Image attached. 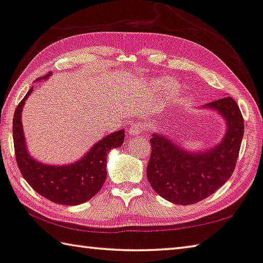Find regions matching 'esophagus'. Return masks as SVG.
<instances>
[{"mask_svg": "<svg viewBox=\"0 0 263 263\" xmlns=\"http://www.w3.org/2000/svg\"><path fill=\"white\" fill-rule=\"evenodd\" d=\"M144 130H145V124H142V123L133 124V125L130 126V128H128V135H130L131 137L138 136L139 133H141Z\"/></svg>", "mask_w": 263, "mask_h": 263, "instance_id": "34e87169", "label": "esophagus"}]
</instances>
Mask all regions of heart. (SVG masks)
I'll use <instances>...</instances> for the list:
<instances>
[{
    "mask_svg": "<svg viewBox=\"0 0 263 263\" xmlns=\"http://www.w3.org/2000/svg\"><path fill=\"white\" fill-rule=\"evenodd\" d=\"M151 88L157 92H162L164 90H168L169 94H175L177 91V81L175 79L169 77H162L153 79L149 82Z\"/></svg>",
    "mask_w": 263,
    "mask_h": 263,
    "instance_id": "1",
    "label": "heart"
}]
</instances>
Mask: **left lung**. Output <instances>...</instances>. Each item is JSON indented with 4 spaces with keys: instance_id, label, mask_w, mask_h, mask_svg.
Instances as JSON below:
<instances>
[{
    "instance_id": "1",
    "label": "left lung",
    "mask_w": 263,
    "mask_h": 263,
    "mask_svg": "<svg viewBox=\"0 0 263 263\" xmlns=\"http://www.w3.org/2000/svg\"><path fill=\"white\" fill-rule=\"evenodd\" d=\"M201 108L217 111L226 124L221 141L193 152L163 133H153L147 179L157 194L168 202L190 205L203 201L228 181L237 164L243 137V118L232 97H222Z\"/></svg>"
}]
</instances>
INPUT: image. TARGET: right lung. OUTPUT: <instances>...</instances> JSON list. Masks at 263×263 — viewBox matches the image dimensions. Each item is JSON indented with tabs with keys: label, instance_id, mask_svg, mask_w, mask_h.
Masks as SVG:
<instances>
[{
	"label": "right lung",
	"instance_id": "add662e5",
	"mask_svg": "<svg viewBox=\"0 0 263 263\" xmlns=\"http://www.w3.org/2000/svg\"><path fill=\"white\" fill-rule=\"evenodd\" d=\"M51 73L41 79L46 80ZM38 81V80H37ZM33 87L17 105L12 119L16 161L31 188L51 202L64 205H79L94 197L106 179V157L112 148L123 145L125 132L118 130L102 138L83 155L69 164H46L30 155L22 126V111Z\"/></svg>",
	"mask_w": 263,
	"mask_h": 263
}]
</instances>
